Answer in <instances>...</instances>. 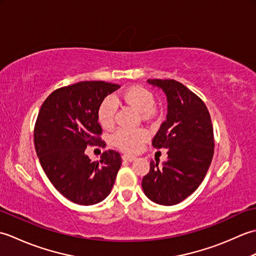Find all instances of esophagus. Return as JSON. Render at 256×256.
<instances>
[{
	"label": "esophagus",
	"instance_id": "34e87169",
	"mask_svg": "<svg viewBox=\"0 0 256 256\" xmlns=\"http://www.w3.org/2000/svg\"><path fill=\"white\" fill-rule=\"evenodd\" d=\"M136 157L133 156V155H128V154H124L122 155V160L125 162H133Z\"/></svg>",
	"mask_w": 256,
	"mask_h": 256
}]
</instances>
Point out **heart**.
Masks as SVG:
<instances>
[{
	"instance_id": "1",
	"label": "heart",
	"mask_w": 256,
	"mask_h": 256,
	"mask_svg": "<svg viewBox=\"0 0 256 256\" xmlns=\"http://www.w3.org/2000/svg\"><path fill=\"white\" fill-rule=\"evenodd\" d=\"M118 96L132 106L140 112L148 113L154 111L156 106V100L153 92L146 89L142 86H132L128 88ZM118 111V101L116 98L108 96L104 98L98 108V121L102 128H111L116 122V114ZM148 138V133L145 128H121L112 135V143L118 148L124 152H136L138 150L144 142Z\"/></svg>"
}]
</instances>
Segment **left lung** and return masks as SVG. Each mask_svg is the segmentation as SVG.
<instances>
[{
  "label": "left lung",
  "mask_w": 256,
  "mask_h": 256,
  "mask_svg": "<svg viewBox=\"0 0 256 256\" xmlns=\"http://www.w3.org/2000/svg\"><path fill=\"white\" fill-rule=\"evenodd\" d=\"M167 96L168 113L152 145L167 148V160L150 162L142 188L154 202L172 206L189 197L202 182L214 152V128L204 102L174 79H148Z\"/></svg>",
  "instance_id": "1"
}]
</instances>
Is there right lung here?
Returning a JSON list of instances; mask_svg holds the SVG:
<instances>
[{"instance_id":"obj_1","label":"right lung","mask_w":256,"mask_h":256,"mask_svg":"<svg viewBox=\"0 0 256 256\" xmlns=\"http://www.w3.org/2000/svg\"><path fill=\"white\" fill-rule=\"evenodd\" d=\"M120 88L106 81H81L62 86L42 104L34 128V144L46 176L59 192L74 204L90 206L106 199L121 167V155L103 152L91 162L86 146L106 148L98 122V108Z\"/></svg>"}]
</instances>
